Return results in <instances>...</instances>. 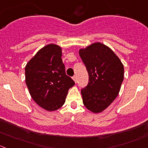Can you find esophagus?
I'll return each mask as SVG.
<instances>
[{"mask_svg":"<svg viewBox=\"0 0 148 148\" xmlns=\"http://www.w3.org/2000/svg\"><path fill=\"white\" fill-rule=\"evenodd\" d=\"M73 81H75V84H76V82H77V77H76V75H74V76L73 77Z\"/></svg>","mask_w":148,"mask_h":148,"instance_id":"esophagus-1","label":"esophagus"}]
</instances>
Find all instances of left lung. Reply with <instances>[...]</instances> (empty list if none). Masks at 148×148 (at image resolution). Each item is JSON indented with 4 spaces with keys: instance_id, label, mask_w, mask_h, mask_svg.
Instances as JSON below:
<instances>
[{
    "instance_id": "obj_1",
    "label": "left lung",
    "mask_w": 148,
    "mask_h": 148,
    "mask_svg": "<svg viewBox=\"0 0 148 148\" xmlns=\"http://www.w3.org/2000/svg\"><path fill=\"white\" fill-rule=\"evenodd\" d=\"M88 73V83L81 91L88 110H105L117 97L123 81L124 68L120 59L105 44L94 43L79 50Z\"/></svg>"
}]
</instances>
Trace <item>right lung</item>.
I'll return each mask as SVG.
<instances>
[{
  "mask_svg": "<svg viewBox=\"0 0 148 148\" xmlns=\"http://www.w3.org/2000/svg\"><path fill=\"white\" fill-rule=\"evenodd\" d=\"M25 82L39 106L48 111L61 108L69 88L75 84L66 75L62 48L51 43L40 49L25 66Z\"/></svg>",
  "mask_w": 148,
  "mask_h": 148,
  "instance_id": "right-lung-1",
  "label": "right lung"
}]
</instances>
